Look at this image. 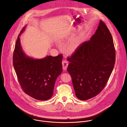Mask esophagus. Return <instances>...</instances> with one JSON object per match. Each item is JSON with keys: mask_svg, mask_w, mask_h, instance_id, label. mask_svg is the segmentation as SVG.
<instances>
[{"mask_svg": "<svg viewBox=\"0 0 127 127\" xmlns=\"http://www.w3.org/2000/svg\"><path fill=\"white\" fill-rule=\"evenodd\" d=\"M62 66H63V69L64 70H67V68L68 66V62L66 60H64L62 61Z\"/></svg>", "mask_w": 127, "mask_h": 127, "instance_id": "esophagus-1", "label": "esophagus"}]
</instances>
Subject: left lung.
<instances>
[{
  "label": "left lung",
  "instance_id": "obj_1",
  "mask_svg": "<svg viewBox=\"0 0 127 127\" xmlns=\"http://www.w3.org/2000/svg\"><path fill=\"white\" fill-rule=\"evenodd\" d=\"M67 60V71L78 99H89L102 91L116 60L113 39L104 22L100 21L90 40L82 43Z\"/></svg>",
  "mask_w": 127,
  "mask_h": 127
}]
</instances>
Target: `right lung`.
Returning <instances> with one entry per match:
<instances>
[{"label": "right lung", "instance_id": "obj_1", "mask_svg": "<svg viewBox=\"0 0 127 127\" xmlns=\"http://www.w3.org/2000/svg\"><path fill=\"white\" fill-rule=\"evenodd\" d=\"M25 27L15 43L13 67L24 92L35 99L47 100L52 97L56 80L62 72L63 56H47L41 59L27 56L22 50L20 39Z\"/></svg>", "mask_w": 127, "mask_h": 127}]
</instances>
